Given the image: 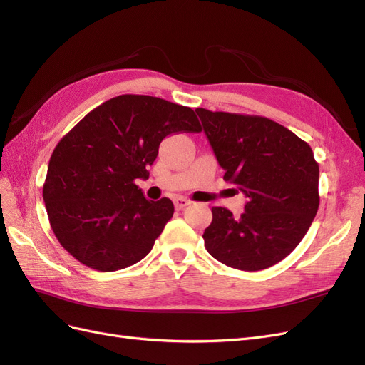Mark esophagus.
<instances>
[{
  "label": "esophagus",
  "mask_w": 365,
  "mask_h": 365,
  "mask_svg": "<svg viewBox=\"0 0 365 365\" xmlns=\"http://www.w3.org/2000/svg\"><path fill=\"white\" fill-rule=\"evenodd\" d=\"M173 204H175V208H176V210H182L184 207L190 205L192 201L187 200V197H176V200L173 201Z\"/></svg>",
  "instance_id": "1"
}]
</instances>
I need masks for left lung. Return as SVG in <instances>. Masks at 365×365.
<instances>
[{
    "mask_svg": "<svg viewBox=\"0 0 365 365\" xmlns=\"http://www.w3.org/2000/svg\"><path fill=\"white\" fill-rule=\"evenodd\" d=\"M224 180L248 197L235 217L213 207L204 244L227 267L260 271L295 250L319 205L318 163L306 141L260 115L196 109Z\"/></svg>",
    "mask_w": 365,
    "mask_h": 365,
    "instance_id": "8db88e82",
    "label": "left lung"
}]
</instances>
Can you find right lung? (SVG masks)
Listing matches in <instances>:
<instances>
[{"instance_id":"obj_1","label":"right lung","mask_w":365,"mask_h":365,"mask_svg":"<svg viewBox=\"0 0 365 365\" xmlns=\"http://www.w3.org/2000/svg\"><path fill=\"white\" fill-rule=\"evenodd\" d=\"M176 132H201L192 108L123 94L94 108L58 143L42 196L54 236L74 259L111 272L148 256L173 204L146 200L135 180L149 178L160 143Z\"/></svg>"}]
</instances>
